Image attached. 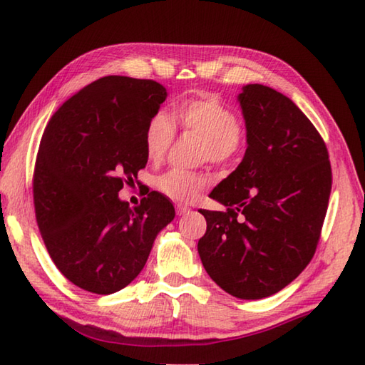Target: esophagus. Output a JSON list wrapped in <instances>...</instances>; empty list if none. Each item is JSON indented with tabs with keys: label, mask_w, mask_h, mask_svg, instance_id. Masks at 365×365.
Segmentation results:
<instances>
[{
	"label": "esophagus",
	"mask_w": 365,
	"mask_h": 365,
	"mask_svg": "<svg viewBox=\"0 0 365 365\" xmlns=\"http://www.w3.org/2000/svg\"><path fill=\"white\" fill-rule=\"evenodd\" d=\"M175 210H177V215H185L190 212V207H187V205H182V204H177Z\"/></svg>",
	"instance_id": "esophagus-1"
}]
</instances>
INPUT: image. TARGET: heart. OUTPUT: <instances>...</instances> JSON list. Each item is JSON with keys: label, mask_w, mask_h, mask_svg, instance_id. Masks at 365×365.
Listing matches in <instances>:
<instances>
[{"label": "heart", "mask_w": 365, "mask_h": 365, "mask_svg": "<svg viewBox=\"0 0 365 365\" xmlns=\"http://www.w3.org/2000/svg\"><path fill=\"white\" fill-rule=\"evenodd\" d=\"M174 121L185 130L202 137V158L212 163H227L235 158L244 142V130L228 105L215 96L185 98L174 107ZM175 135L172 119L158 111L148 119L143 132V147L151 163H160L168 153ZM210 183V178L200 172L169 170L158 177L156 187L170 200L191 202Z\"/></svg>", "instance_id": "heart-1"}]
</instances>
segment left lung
<instances>
[{"label": "left lung", "mask_w": 365, "mask_h": 365, "mask_svg": "<svg viewBox=\"0 0 365 365\" xmlns=\"http://www.w3.org/2000/svg\"><path fill=\"white\" fill-rule=\"evenodd\" d=\"M247 150L209 197L227 212H200L202 267L225 292L258 300L307 268L319 242L332 169L322 137L281 92L247 84L237 96Z\"/></svg>", "instance_id": "obj_1"}]
</instances>
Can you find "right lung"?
<instances>
[{
    "label": "right lung",
    "mask_w": 365,
    "mask_h": 365,
    "mask_svg": "<svg viewBox=\"0 0 365 365\" xmlns=\"http://www.w3.org/2000/svg\"><path fill=\"white\" fill-rule=\"evenodd\" d=\"M168 97L151 79L105 76L58 108L39 143L33 201L52 262L98 295L124 289L143 269L175 209L151 191L137 207L119 200L147 165L143 132Z\"/></svg>",
    "instance_id": "obj_1"
}]
</instances>
